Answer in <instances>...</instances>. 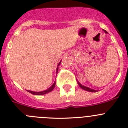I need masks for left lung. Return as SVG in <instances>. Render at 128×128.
Wrapping results in <instances>:
<instances>
[{
    "label": "left lung",
    "mask_w": 128,
    "mask_h": 128,
    "mask_svg": "<svg viewBox=\"0 0 128 128\" xmlns=\"http://www.w3.org/2000/svg\"><path fill=\"white\" fill-rule=\"evenodd\" d=\"M104 32H105V33H107V31H106V30H104ZM77 82H78V84H79V86H80L81 88H82V89L84 90H86V91L90 92H96V90H95L91 89V88H88V87L84 86L82 85V84H80V83H79V82H78V81H77Z\"/></svg>",
    "instance_id": "left-lung-1"
}]
</instances>
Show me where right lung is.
<instances>
[{
	"label": "right lung",
	"instance_id": "add662e5",
	"mask_svg": "<svg viewBox=\"0 0 128 128\" xmlns=\"http://www.w3.org/2000/svg\"><path fill=\"white\" fill-rule=\"evenodd\" d=\"M60 62H61V61H60V62L58 63V66H58L60 65ZM57 72H58V67L57 68ZM55 86H56V82H54V83L52 85V86L50 87L49 88H48L47 90H45V91H43V92H33V91H28V92L31 93L32 94H33V95H44V94H48V93L50 92L51 91H52L54 90V88Z\"/></svg>",
	"mask_w": 128,
	"mask_h": 128
}]
</instances>
